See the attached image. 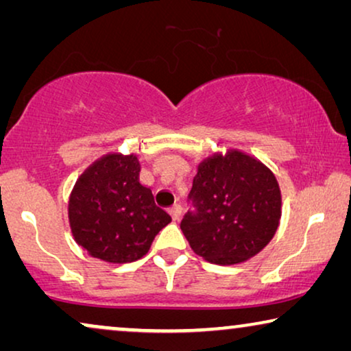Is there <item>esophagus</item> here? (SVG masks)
Here are the masks:
<instances>
[{"instance_id": "obj_1", "label": "esophagus", "mask_w": 351, "mask_h": 351, "mask_svg": "<svg viewBox=\"0 0 351 351\" xmlns=\"http://www.w3.org/2000/svg\"><path fill=\"white\" fill-rule=\"evenodd\" d=\"M169 213H171V215H172V219L179 220L180 215H182V208H180L179 204H174V206H172V208L169 209Z\"/></svg>"}]
</instances>
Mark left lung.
<instances>
[{"instance_id": "obj_1", "label": "left lung", "mask_w": 351, "mask_h": 351, "mask_svg": "<svg viewBox=\"0 0 351 351\" xmlns=\"http://www.w3.org/2000/svg\"><path fill=\"white\" fill-rule=\"evenodd\" d=\"M195 206L180 228L195 254L217 265L257 256L275 237L281 190L275 174L241 150L214 153L198 165L189 195Z\"/></svg>"}]
</instances>
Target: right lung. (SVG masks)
Returning a JSON list of instances; mask_svg holds the SVG:
<instances>
[{"label":"right lung","instance_id":"1","mask_svg":"<svg viewBox=\"0 0 351 351\" xmlns=\"http://www.w3.org/2000/svg\"><path fill=\"white\" fill-rule=\"evenodd\" d=\"M138 174L137 155L112 152L76 180L69 198L70 230L90 257L108 263L136 262L171 222Z\"/></svg>","mask_w":351,"mask_h":351}]
</instances>
